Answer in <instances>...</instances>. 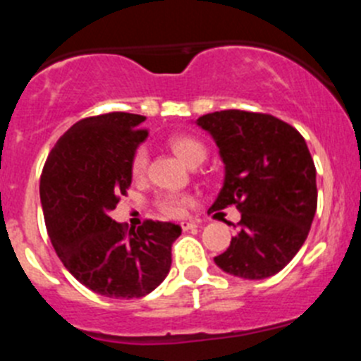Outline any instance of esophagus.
<instances>
[{
  "instance_id": "esophagus-1",
  "label": "esophagus",
  "mask_w": 361,
  "mask_h": 361,
  "mask_svg": "<svg viewBox=\"0 0 361 361\" xmlns=\"http://www.w3.org/2000/svg\"><path fill=\"white\" fill-rule=\"evenodd\" d=\"M199 220H183L180 222V228L184 229V231H188V229H193V228H199Z\"/></svg>"
}]
</instances>
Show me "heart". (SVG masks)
<instances>
[{
    "instance_id": "obj_1",
    "label": "heart",
    "mask_w": 361,
    "mask_h": 361,
    "mask_svg": "<svg viewBox=\"0 0 361 361\" xmlns=\"http://www.w3.org/2000/svg\"><path fill=\"white\" fill-rule=\"evenodd\" d=\"M170 148L177 155L180 161L186 162L188 166H199L200 162L206 159L208 149L204 146L202 141H199L193 135H175L170 139ZM148 149L145 146L137 148L135 153L132 155V162H130V170L135 178H142L148 171ZM157 209L164 216L170 219H180L186 215V209L193 204V199L186 193H161L157 197Z\"/></svg>"
}]
</instances>
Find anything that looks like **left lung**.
<instances>
[{"mask_svg":"<svg viewBox=\"0 0 361 361\" xmlns=\"http://www.w3.org/2000/svg\"><path fill=\"white\" fill-rule=\"evenodd\" d=\"M197 124L215 139L226 168L209 209L235 206L242 213L215 264L240 279L273 276L304 245L317 213V168L305 139L291 124L255 111H213Z\"/></svg>","mask_w":361,"mask_h":361,"instance_id":"8db88e82","label":"left lung"}]
</instances>
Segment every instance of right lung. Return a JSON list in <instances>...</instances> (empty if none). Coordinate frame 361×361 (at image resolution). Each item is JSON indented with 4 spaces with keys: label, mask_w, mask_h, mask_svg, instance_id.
I'll return each instance as SVG.
<instances>
[{
    "label": "right lung",
    "mask_w": 361,
    "mask_h": 361,
    "mask_svg": "<svg viewBox=\"0 0 361 361\" xmlns=\"http://www.w3.org/2000/svg\"><path fill=\"white\" fill-rule=\"evenodd\" d=\"M145 116L86 117L56 142L41 173L44 224L57 257L82 286L110 298H141L170 273L180 226L159 220L126 231L110 216L132 184L130 162L148 137Z\"/></svg>",
    "instance_id": "obj_1"
}]
</instances>
